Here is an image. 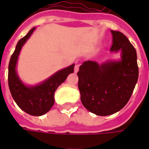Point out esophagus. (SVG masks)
Listing matches in <instances>:
<instances>
[{
  "instance_id": "34e87169",
  "label": "esophagus",
  "mask_w": 149,
  "mask_h": 149,
  "mask_svg": "<svg viewBox=\"0 0 149 149\" xmlns=\"http://www.w3.org/2000/svg\"><path fill=\"white\" fill-rule=\"evenodd\" d=\"M79 64H75L74 65V72L77 73L79 71Z\"/></svg>"
}]
</instances>
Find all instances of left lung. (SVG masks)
Masks as SVG:
<instances>
[{
  "instance_id": "left-lung-1",
  "label": "left lung",
  "mask_w": 149,
  "mask_h": 149,
  "mask_svg": "<svg viewBox=\"0 0 149 149\" xmlns=\"http://www.w3.org/2000/svg\"><path fill=\"white\" fill-rule=\"evenodd\" d=\"M111 32L113 45L110 50H121V60L101 65L88 60L79 66L77 73L83 105L100 116L110 115L122 109L129 102L139 78L134 47L121 32Z\"/></svg>"
}]
</instances>
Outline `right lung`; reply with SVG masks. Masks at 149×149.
<instances>
[{
    "label": "right lung",
    "mask_w": 149,
    "mask_h": 149,
    "mask_svg": "<svg viewBox=\"0 0 149 149\" xmlns=\"http://www.w3.org/2000/svg\"><path fill=\"white\" fill-rule=\"evenodd\" d=\"M35 28H32L16 45L9 63L8 84L12 98L23 111L33 116H40L46 113L54 105L55 90L65 82L67 76L74 72V65L55 73L47 80L36 86L28 87L22 83L16 74L15 65L22 45L31 36Z\"/></svg>",
    "instance_id": "obj_1"
}]
</instances>
